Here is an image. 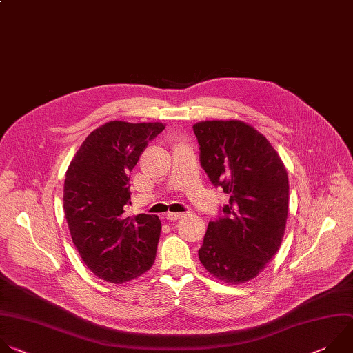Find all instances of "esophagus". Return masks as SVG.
Listing matches in <instances>:
<instances>
[{"instance_id": "obj_1", "label": "esophagus", "mask_w": 353, "mask_h": 353, "mask_svg": "<svg viewBox=\"0 0 353 353\" xmlns=\"http://www.w3.org/2000/svg\"><path fill=\"white\" fill-rule=\"evenodd\" d=\"M182 217H183L182 213H167V216H165V219H167L168 221H178V220H181Z\"/></svg>"}]
</instances>
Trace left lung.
Listing matches in <instances>:
<instances>
[{"mask_svg": "<svg viewBox=\"0 0 353 353\" xmlns=\"http://www.w3.org/2000/svg\"><path fill=\"white\" fill-rule=\"evenodd\" d=\"M193 132L201 167L230 196L224 216L208 223L199 259L225 284L248 283L284 238L290 205L285 165L265 136L243 121H201Z\"/></svg>", "mask_w": 353, "mask_h": 353, "instance_id": "8db88e82", "label": "left lung"}]
</instances>
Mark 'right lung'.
Instances as JSON below:
<instances>
[{
    "label": "right lung",
    "mask_w": 353,
    "mask_h": 353,
    "mask_svg": "<svg viewBox=\"0 0 353 353\" xmlns=\"http://www.w3.org/2000/svg\"><path fill=\"white\" fill-rule=\"evenodd\" d=\"M164 128L110 121L85 139L66 170L63 211L70 236L88 268L107 283H128L154 263L161 221L128 216L126 210L129 174Z\"/></svg>",
    "instance_id": "obj_1"
}]
</instances>
